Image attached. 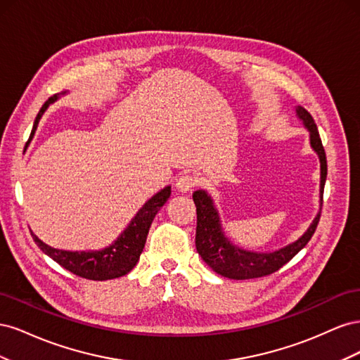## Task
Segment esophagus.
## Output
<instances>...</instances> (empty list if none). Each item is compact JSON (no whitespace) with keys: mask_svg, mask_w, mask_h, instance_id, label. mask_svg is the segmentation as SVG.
<instances>
[{"mask_svg":"<svg viewBox=\"0 0 360 360\" xmlns=\"http://www.w3.org/2000/svg\"><path fill=\"white\" fill-rule=\"evenodd\" d=\"M198 184V179L193 176V174H181V176L176 181V188L180 192H189Z\"/></svg>","mask_w":360,"mask_h":360,"instance_id":"1","label":"esophagus"}]
</instances>
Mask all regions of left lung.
Wrapping results in <instances>:
<instances>
[{"label":"left lung","mask_w":360,"mask_h":360,"mask_svg":"<svg viewBox=\"0 0 360 360\" xmlns=\"http://www.w3.org/2000/svg\"><path fill=\"white\" fill-rule=\"evenodd\" d=\"M296 112L303 122L304 127L309 130L311 147L320 158L321 180H320V198L323 204L324 183L328 177V160H326L324 147L319 135L317 126L314 123L312 115L303 106H297ZM193 202L197 207V234L195 245L198 254L217 275L230 279H252L275 274L282 266L308 245L314 236L320 221V213L309 225L304 234L294 243H290L274 252H252L233 245L224 234L219 221V213L214 209L213 200L205 191H195Z\"/></svg>","instance_id":"1"}]
</instances>
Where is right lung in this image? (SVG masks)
I'll return each mask as SVG.
<instances>
[{"instance_id":"obj_1","label":"right lung","mask_w":360,"mask_h":360,"mask_svg":"<svg viewBox=\"0 0 360 360\" xmlns=\"http://www.w3.org/2000/svg\"><path fill=\"white\" fill-rule=\"evenodd\" d=\"M61 94H66V91ZM58 97V93L53 94L45 102V105L40 108V111L34 120V126H32L31 130V136L34 135L39 120L41 118L43 112H45L46 108L52 102H56ZM169 195L171 186H167L160 192H158L155 197H151L143 205V209H139V212L135 214L134 219L130 221L126 230L117 237V240H114L112 245L102 250L70 252V250H61L48 246L46 243H43L34 233H31V236L43 252L49 255L53 261H57L61 267L72 271L76 276L91 281H108L124 276L136 266L139 255L143 252L147 240L150 225L153 222L158 212L160 210V207L168 201Z\"/></svg>"}]
</instances>
